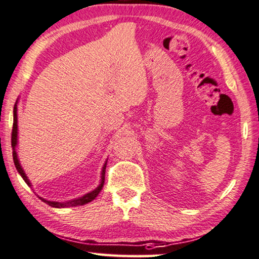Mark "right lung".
I'll return each mask as SVG.
<instances>
[{
    "mask_svg": "<svg viewBox=\"0 0 259 259\" xmlns=\"http://www.w3.org/2000/svg\"><path fill=\"white\" fill-rule=\"evenodd\" d=\"M17 103L18 100H16V104H15L14 106V123H13V133H11V147H13V159H14V163H15V167H16V169L20 175L23 178V180L25 181V183L29 187H31V182H30V180L28 179L27 174H25V171L23 170V168H22L21 163H20V160H18V155H17V151H16V147H17V138H18V127H17ZM106 162L104 163L103 166V169H102V176H100V182H99V186L97 187L96 189H93L92 192H90L88 194L83 195V196L78 197V198H73V200H70V201H65V202H57V201H49L46 200V198L38 196L40 200L43 202H46L47 204L51 205V207L54 208H67V207H76V205H84L86 203H89V202H91L95 200V198L98 196V194L102 192L103 189V186H104V182H105V169H106Z\"/></svg>",
    "mask_w": 259,
    "mask_h": 259,
    "instance_id": "right-lung-1",
    "label": "right lung"
}]
</instances>
